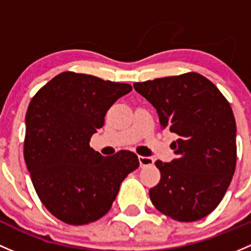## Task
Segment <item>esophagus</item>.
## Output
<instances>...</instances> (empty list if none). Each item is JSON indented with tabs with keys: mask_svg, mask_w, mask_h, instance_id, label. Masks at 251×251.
Here are the masks:
<instances>
[{
	"mask_svg": "<svg viewBox=\"0 0 251 251\" xmlns=\"http://www.w3.org/2000/svg\"><path fill=\"white\" fill-rule=\"evenodd\" d=\"M139 162H140L141 167H147V165H152L154 163V159L152 157H145L139 156Z\"/></svg>",
	"mask_w": 251,
	"mask_h": 251,
	"instance_id": "1",
	"label": "esophagus"
}]
</instances>
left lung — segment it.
<instances>
[{"instance_id": "8db88e82", "label": "left lung", "mask_w": 251, "mask_h": 251, "mask_svg": "<svg viewBox=\"0 0 251 251\" xmlns=\"http://www.w3.org/2000/svg\"><path fill=\"white\" fill-rule=\"evenodd\" d=\"M156 108L159 123L179 139L170 147L176 158L157 161L158 185L151 202L164 215L182 222L209 215L224 198L237 162L236 120L226 98L196 72L134 83Z\"/></svg>"}]
</instances>
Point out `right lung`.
Returning a JSON list of instances; mask_svg holds the SVG:
<instances>
[{
  "label": "right lung",
  "mask_w": 251,
  "mask_h": 251,
  "mask_svg": "<svg viewBox=\"0 0 251 251\" xmlns=\"http://www.w3.org/2000/svg\"><path fill=\"white\" fill-rule=\"evenodd\" d=\"M130 84L63 72L27 107L24 158L43 205L69 225H87L110 210L126 175L139 167L130 151L104 157L89 141Z\"/></svg>",
  "instance_id": "1"
}]
</instances>
